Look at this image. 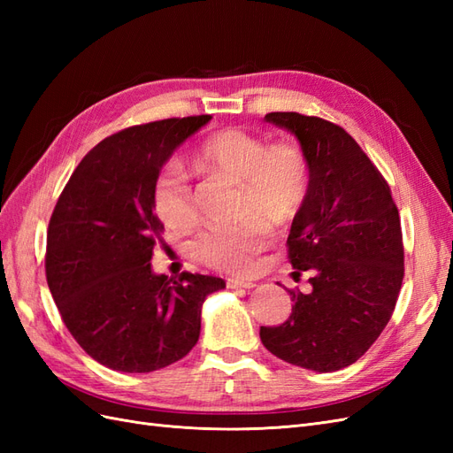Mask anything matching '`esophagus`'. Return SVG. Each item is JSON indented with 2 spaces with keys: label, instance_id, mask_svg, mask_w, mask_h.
I'll use <instances>...</instances> for the list:
<instances>
[{
  "label": "esophagus",
  "instance_id": "obj_1",
  "mask_svg": "<svg viewBox=\"0 0 453 453\" xmlns=\"http://www.w3.org/2000/svg\"><path fill=\"white\" fill-rule=\"evenodd\" d=\"M226 285L228 289H251V287H255L253 281H248V280H238V278H230L226 280Z\"/></svg>",
  "mask_w": 453,
  "mask_h": 453
}]
</instances>
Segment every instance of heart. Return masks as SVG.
I'll use <instances>...</instances> for the list:
<instances>
[{
    "label": "heart",
    "mask_w": 453,
    "mask_h": 453,
    "mask_svg": "<svg viewBox=\"0 0 453 453\" xmlns=\"http://www.w3.org/2000/svg\"><path fill=\"white\" fill-rule=\"evenodd\" d=\"M200 166L242 183L238 215L243 225L205 230L193 253L211 268L245 273L270 242V228L291 225L303 210L310 188V166L303 149L293 143H268L243 130H221L198 149ZM153 208L170 228L196 223V205L188 177L180 164L160 170L153 185Z\"/></svg>",
    "instance_id": "1"
}]
</instances>
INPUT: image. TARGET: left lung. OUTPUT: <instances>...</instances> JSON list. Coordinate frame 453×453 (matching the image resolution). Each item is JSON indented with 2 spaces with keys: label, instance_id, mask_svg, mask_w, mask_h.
<instances>
[{
  "label": "left lung",
  "instance_id": "left-lung-1",
  "mask_svg": "<svg viewBox=\"0 0 453 453\" xmlns=\"http://www.w3.org/2000/svg\"><path fill=\"white\" fill-rule=\"evenodd\" d=\"M265 120L296 135L310 166L287 255L293 278L310 273L311 291H289V319L260 326V340L285 363L334 372L363 357L393 315L404 278L399 210L388 181L342 127L295 111Z\"/></svg>",
  "mask_w": 453,
  "mask_h": 453
}]
</instances>
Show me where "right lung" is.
Wrapping results in <instances>:
<instances>
[{
	"label": "right lung",
	"instance_id": "add662e5",
	"mask_svg": "<svg viewBox=\"0 0 453 453\" xmlns=\"http://www.w3.org/2000/svg\"><path fill=\"white\" fill-rule=\"evenodd\" d=\"M210 115L164 119L109 135L72 173L54 205L45 273L62 321L94 361L153 372L196 346L200 313L221 278L150 268L164 225L153 185L162 164Z\"/></svg>",
	"mask_w": 453,
	"mask_h": 453
}]
</instances>
